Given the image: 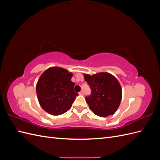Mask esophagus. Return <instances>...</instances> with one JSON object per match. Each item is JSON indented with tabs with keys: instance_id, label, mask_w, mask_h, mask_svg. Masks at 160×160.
Masks as SVG:
<instances>
[{
	"instance_id": "esophagus-1",
	"label": "esophagus",
	"mask_w": 160,
	"mask_h": 160,
	"mask_svg": "<svg viewBox=\"0 0 160 160\" xmlns=\"http://www.w3.org/2000/svg\"><path fill=\"white\" fill-rule=\"evenodd\" d=\"M79 95H84V92H83V91H81L79 93Z\"/></svg>"
}]
</instances>
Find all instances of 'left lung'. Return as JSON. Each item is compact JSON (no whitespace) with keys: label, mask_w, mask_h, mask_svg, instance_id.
Masks as SVG:
<instances>
[{"label":"left lung","mask_w":160,"mask_h":160,"mask_svg":"<svg viewBox=\"0 0 160 160\" xmlns=\"http://www.w3.org/2000/svg\"><path fill=\"white\" fill-rule=\"evenodd\" d=\"M91 94L85 98L90 109L100 117L115 113L122 98V89L118 79L109 72H99L92 76L85 74Z\"/></svg>","instance_id":"obj_1"}]
</instances>
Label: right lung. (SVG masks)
I'll use <instances>...</instances> for the list:
<instances>
[{
  "label": "right lung",
  "mask_w": 160,
  "mask_h": 160,
  "mask_svg": "<svg viewBox=\"0 0 160 160\" xmlns=\"http://www.w3.org/2000/svg\"><path fill=\"white\" fill-rule=\"evenodd\" d=\"M72 74L61 67L47 69L38 79L36 91L38 102L46 112L59 115L71 108L78 93L74 91Z\"/></svg>",
  "instance_id": "1"
}]
</instances>
